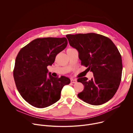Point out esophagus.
I'll list each match as a JSON object with an SVG mask.
<instances>
[{
  "instance_id": "obj_1",
  "label": "esophagus",
  "mask_w": 133,
  "mask_h": 133,
  "mask_svg": "<svg viewBox=\"0 0 133 133\" xmlns=\"http://www.w3.org/2000/svg\"><path fill=\"white\" fill-rule=\"evenodd\" d=\"M70 82L71 83H77V80L76 79H71L70 80Z\"/></svg>"
}]
</instances>
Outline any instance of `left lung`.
<instances>
[{
    "mask_svg": "<svg viewBox=\"0 0 133 133\" xmlns=\"http://www.w3.org/2000/svg\"><path fill=\"white\" fill-rule=\"evenodd\" d=\"M66 37L69 45L78 51L81 64L94 75L90 80L77 79L84 86L78 97L92 105L107 102L121 81L122 60L117 48L108 37L95 33L67 35Z\"/></svg>",
    "mask_w": 133,
    "mask_h": 133,
    "instance_id": "1",
    "label": "left lung"
}]
</instances>
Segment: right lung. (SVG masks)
I'll list each match as a JSON object with an SVG mask.
<instances>
[{
	"label": "right lung",
	"mask_w": 133,
	"mask_h": 133,
	"mask_svg": "<svg viewBox=\"0 0 133 133\" xmlns=\"http://www.w3.org/2000/svg\"><path fill=\"white\" fill-rule=\"evenodd\" d=\"M67 43L65 37L37 38L18 52L13 71L16 86L22 97L34 107L42 108L55 103L63 87L70 83V79L64 76H48L47 68Z\"/></svg>",
	"instance_id": "1"
}]
</instances>
